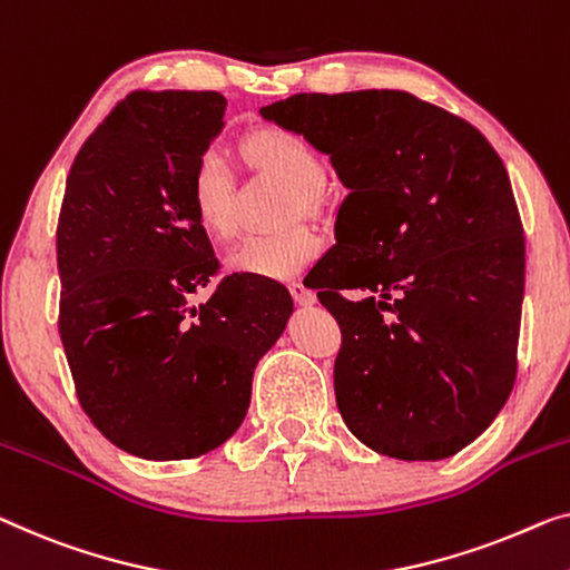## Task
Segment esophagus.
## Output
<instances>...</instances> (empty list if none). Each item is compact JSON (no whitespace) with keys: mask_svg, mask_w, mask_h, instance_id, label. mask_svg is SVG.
I'll list each match as a JSON object with an SVG mask.
<instances>
[{"mask_svg":"<svg viewBox=\"0 0 570 570\" xmlns=\"http://www.w3.org/2000/svg\"><path fill=\"white\" fill-rule=\"evenodd\" d=\"M288 294H292V299H294L296 304H314V302H317V294H314L312 288L304 286L302 282H292V284H288Z\"/></svg>","mask_w":570,"mask_h":570,"instance_id":"1","label":"esophagus"}]
</instances>
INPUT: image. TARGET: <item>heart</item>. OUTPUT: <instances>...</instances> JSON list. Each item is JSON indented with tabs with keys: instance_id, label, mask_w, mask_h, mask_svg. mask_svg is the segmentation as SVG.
I'll return each mask as SVG.
<instances>
[{
	"instance_id": "b5f03b06",
	"label": "heart",
	"mask_w": 570,
	"mask_h": 570,
	"mask_svg": "<svg viewBox=\"0 0 570 570\" xmlns=\"http://www.w3.org/2000/svg\"><path fill=\"white\" fill-rule=\"evenodd\" d=\"M245 156L261 168L286 178L296 199L309 204L322 181V158L312 142L284 127H263L245 138ZM189 204L204 233L227 240L235 233V178L219 148L199 153L189 174ZM322 235L309 225H292L278 233L248 235L227 256V268L263 278H292L320 256Z\"/></svg>"
}]
</instances>
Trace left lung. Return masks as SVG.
Returning a JSON list of instances; mask_svg holds the SVG:
<instances>
[{"label": "left lung", "instance_id": "1", "mask_svg": "<svg viewBox=\"0 0 570 570\" xmlns=\"http://www.w3.org/2000/svg\"><path fill=\"white\" fill-rule=\"evenodd\" d=\"M261 115L327 153L347 189L337 245L309 274L343 333L345 424L399 461L455 455L517 376L524 235L502 158L410 91L294 95ZM343 287L370 296L351 303Z\"/></svg>", "mask_w": 570, "mask_h": 570}]
</instances>
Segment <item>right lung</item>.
<instances>
[{"instance_id": "add662e5", "label": "right lung", "mask_w": 570, "mask_h": 570, "mask_svg": "<svg viewBox=\"0 0 570 570\" xmlns=\"http://www.w3.org/2000/svg\"><path fill=\"white\" fill-rule=\"evenodd\" d=\"M225 107L217 91H132L66 178L58 333L76 396L109 443L148 461L204 455L240 428L253 368L292 314L278 282L219 278L191 212L186 184Z\"/></svg>"}]
</instances>
